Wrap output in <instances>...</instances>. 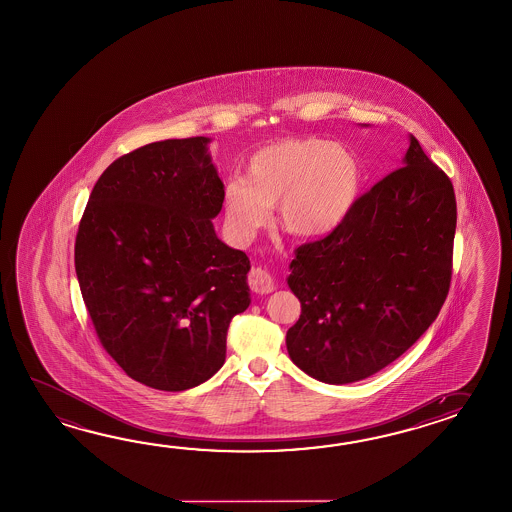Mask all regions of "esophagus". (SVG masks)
Instances as JSON below:
<instances>
[{
    "mask_svg": "<svg viewBox=\"0 0 512 512\" xmlns=\"http://www.w3.org/2000/svg\"><path fill=\"white\" fill-rule=\"evenodd\" d=\"M248 284L255 294H272L277 286V277L275 273L270 272L268 268H251L248 275Z\"/></svg>",
    "mask_w": 512,
    "mask_h": 512,
    "instance_id": "1",
    "label": "esophagus"
}]
</instances>
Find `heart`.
Instances as JSON below:
<instances>
[{"mask_svg": "<svg viewBox=\"0 0 512 512\" xmlns=\"http://www.w3.org/2000/svg\"><path fill=\"white\" fill-rule=\"evenodd\" d=\"M360 187V165L347 148L318 137L279 139L251 154L246 180L224 185L226 226L231 237L248 242L279 204L286 231L321 237L353 211Z\"/></svg>", "mask_w": 512, "mask_h": 512, "instance_id": "1", "label": "heart"}]
</instances>
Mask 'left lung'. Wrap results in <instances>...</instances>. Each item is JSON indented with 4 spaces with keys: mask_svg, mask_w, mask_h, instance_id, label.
Wrapping results in <instances>:
<instances>
[{
    "mask_svg": "<svg viewBox=\"0 0 512 512\" xmlns=\"http://www.w3.org/2000/svg\"><path fill=\"white\" fill-rule=\"evenodd\" d=\"M454 185L411 136L404 165L362 194L327 237L297 246L288 284L301 316L292 362L349 384L395 362L439 316L452 281Z\"/></svg>",
    "mask_w": 512,
    "mask_h": 512,
    "instance_id": "8db88e82",
    "label": "left lung"
}]
</instances>
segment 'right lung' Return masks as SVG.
I'll use <instances>...</instances> for the list:
<instances>
[{
    "mask_svg": "<svg viewBox=\"0 0 512 512\" xmlns=\"http://www.w3.org/2000/svg\"><path fill=\"white\" fill-rule=\"evenodd\" d=\"M207 137L136 148L101 174L80 218L75 270L104 351L126 375L185 391L226 360L250 307V259L216 237L224 202Z\"/></svg>",
    "mask_w": 512,
    "mask_h": 512,
    "instance_id": "right-lung-1",
    "label": "right lung"
}]
</instances>
